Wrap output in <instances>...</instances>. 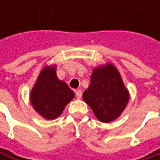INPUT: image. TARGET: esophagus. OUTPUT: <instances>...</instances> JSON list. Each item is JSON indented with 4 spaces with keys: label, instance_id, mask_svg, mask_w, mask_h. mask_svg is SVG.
<instances>
[{
    "label": "esophagus",
    "instance_id": "1",
    "mask_svg": "<svg viewBox=\"0 0 160 160\" xmlns=\"http://www.w3.org/2000/svg\"><path fill=\"white\" fill-rule=\"evenodd\" d=\"M76 96H77V98H78V99L81 98V96H82V92H81L80 90L76 91Z\"/></svg>",
    "mask_w": 160,
    "mask_h": 160
}]
</instances>
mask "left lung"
I'll use <instances>...</instances> for the list:
<instances>
[{"instance_id": "left-lung-1", "label": "left lung", "mask_w": 160, "mask_h": 160, "mask_svg": "<svg viewBox=\"0 0 160 160\" xmlns=\"http://www.w3.org/2000/svg\"><path fill=\"white\" fill-rule=\"evenodd\" d=\"M83 100L100 121L107 123L118 118L125 109L129 91L118 70L108 63L92 70L91 84L83 92Z\"/></svg>"}]
</instances>
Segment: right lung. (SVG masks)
<instances>
[{"label":"right lung","mask_w":160,"mask_h":160,"mask_svg":"<svg viewBox=\"0 0 160 160\" xmlns=\"http://www.w3.org/2000/svg\"><path fill=\"white\" fill-rule=\"evenodd\" d=\"M74 96V92L68 84L57 78L55 66H46L30 92V102L42 117L54 119L62 114Z\"/></svg>","instance_id":"right-lung-1"}]
</instances>
